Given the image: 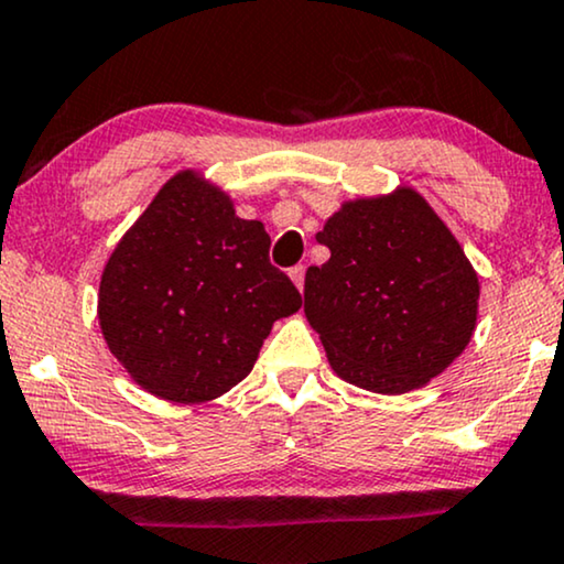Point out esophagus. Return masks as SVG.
<instances>
[{"mask_svg": "<svg viewBox=\"0 0 564 564\" xmlns=\"http://www.w3.org/2000/svg\"><path fill=\"white\" fill-rule=\"evenodd\" d=\"M290 280H293L295 288L303 293V282H305V267H303V263H297V267L290 269Z\"/></svg>", "mask_w": 564, "mask_h": 564, "instance_id": "esophagus-1", "label": "esophagus"}]
</instances>
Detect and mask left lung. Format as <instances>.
<instances>
[{"mask_svg":"<svg viewBox=\"0 0 564 564\" xmlns=\"http://www.w3.org/2000/svg\"><path fill=\"white\" fill-rule=\"evenodd\" d=\"M316 240L332 256L305 271L303 311L339 379L402 394L468 347L481 284L419 191L345 200Z\"/></svg>","mask_w":564,"mask_h":564,"instance_id":"8db88e82","label":"left lung"}]
</instances>
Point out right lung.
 <instances>
[{
    "label": "right lung",
    "mask_w": 564,
    "mask_h": 564,
    "mask_svg": "<svg viewBox=\"0 0 564 564\" xmlns=\"http://www.w3.org/2000/svg\"><path fill=\"white\" fill-rule=\"evenodd\" d=\"M269 242L200 172L166 180L99 284L101 335L138 387L187 405L248 377L276 318L303 305Z\"/></svg>",
    "instance_id": "obj_1"
}]
</instances>
